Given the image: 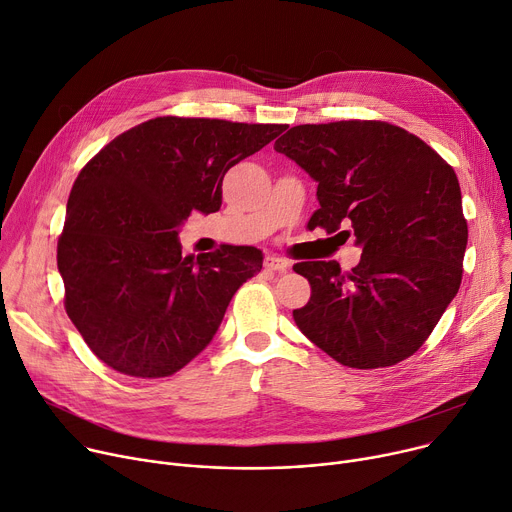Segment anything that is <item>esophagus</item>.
<instances>
[{"instance_id": "1", "label": "esophagus", "mask_w": 512, "mask_h": 512, "mask_svg": "<svg viewBox=\"0 0 512 512\" xmlns=\"http://www.w3.org/2000/svg\"><path fill=\"white\" fill-rule=\"evenodd\" d=\"M263 265H265V269H269V271H286L290 263H288L286 259H282V257L267 255V257L263 259Z\"/></svg>"}]
</instances>
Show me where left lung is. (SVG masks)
<instances>
[{"label":"left lung","instance_id":"1","mask_svg":"<svg viewBox=\"0 0 512 512\" xmlns=\"http://www.w3.org/2000/svg\"><path fill=\"white\" fill-rule=\"evenodd\" d=\"M273 149L318 181L308 220L353 237L361 261H302L310 300L298 329L335 361L390 367L418 351L455 298L468 222L453 167L421 138L382 120L292 126ZM345 225L349 231H343Z\"/></svg>","mask_w":512,"mask_h":512}]
</instances>
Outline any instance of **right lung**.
Returning a JSON list of instances; mask_svg holds the SVG:
<instances>
[{"mask_svg":"<svg viewBox=\"0 0 512 512\" xmlns=\"http://www.w3.org/2000/svg\"><path fill=\"white\" fill-rule=\"evenodd\" d=\"M284 130L159 116L118 134L79 171L57 265L67 316L108 367L167 378L212 341L263 255L220 245L183 257L177 228L194 210H220L226 171Z\"/></svg>","mask_w":512,"mask_h":512,"instance_id":"right-lung-1","label":"right lung"}]
</instances>
